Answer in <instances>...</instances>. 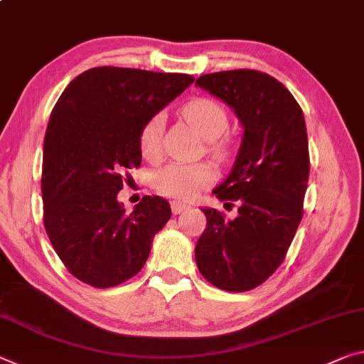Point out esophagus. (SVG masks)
Masks as SVG:
<instances>
[{
  "instance_id": "obj_1",
  "label": "esophagus",
  "mask_w": 364,
  "mask_h": 364,
  "mask_svg": "<svg viewBox=\"0 0 364 364\" xmlns=\"http://www.w3.org/2000/svg\"><path fill=\"white\" fill-rule=\"evenodd\" d=\"M171 208H172V213H174V215H181L182 211H186V210L188 208V205L182 203V201L174 200V201H172V203H171Z\"/></svg>"
}]
</instances>
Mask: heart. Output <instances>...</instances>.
<instances>
[{
  "label": "heart",
  "mask_w": 364,
  "mask_h": 364,
  "mask_svg": "<svg viewBox=\"0 0 364 364\" xmlns=\"http://www.w3.org/2000/svg\"><path fill=\"white\" fill-rule=\"evenodd\" d=\"M182 115L198 135L208 141L210 153L226 158L228 144L220 139L229 125L228 114L220 102L208 97H197L183 105ZM139 151L146 161H158L163 154V115L156 114L143 125L138 136ZM215 182L213 169L203 163H172L158 171L154 186L159 193L176 200H192L200 190Z\"/></svg>",
  "instance_id": "1"
}]
</instances>
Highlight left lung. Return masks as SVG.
Wrapping results in <instances>:
<instances>
[{
	"label": "left lung",
	"instance_id": "obj_1",
	"mask_svg": "<svg viewBox=\"0 0 364 364\" xmlns=\"http://www.w3.org/2000/svg\"><path fill=\"white\" fill-rule=\"evenodd\" d=\"M195 85L226 102L244 128L231 174L215 188L218 200L237 201L239 215L229 221L221 211L203 210L195 260L216 288L249 291L282 265L303 220L309 181L304 115L293 94L262 71L211 73Z\"/></svg>",
	"mask_w": 364,
	"mask_h": 364
}]
</instances>
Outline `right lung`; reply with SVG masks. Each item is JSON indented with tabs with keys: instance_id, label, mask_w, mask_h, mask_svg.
Masks as SVG:
<instances>
[{
	"instance_id": "add662e5",
	"label": "right lung",
	"mask_w": 364,
	"mask_h": 364,
	"mask_svg": "<svg viewBox=\"0 0 364 364\" xmlns=\"http://www.w3.org/2000/svg\"><path fill=\"white\" fill-rule=\"evenodd\" d=\"M193 81L97 66L76 76L55 104L43 141V226L66 270L89 287L135 277L169 221L167 200L146 195L127 213L117 193L141 164L143 125Z\"/></svg>"
}]
</instances>
